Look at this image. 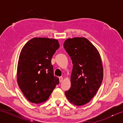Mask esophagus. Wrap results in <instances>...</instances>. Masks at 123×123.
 <instances>
[{
  "label": "esophagus",
  "instance_id": "1",
  "mask_svg": "<svg viewBox=\"0 0 123 123\" xmlns=\"http://www.w3.org/2000/svg\"><path fill=\"white\" fill-rule=\"evenodd\" d=\"M63 77H59V81H60V82H61L62 81H63Z\"/></svg>",
  "mask_w": 123,
  "mask_h": 123
}]
</instances>
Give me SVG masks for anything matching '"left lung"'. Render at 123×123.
<instances>
[{"label":"left lung","mask_w":123,"mask_h":123,"mask_svg":"<svg viewBox=\"0 0 123 123\" xmlns=\"http://www.w3.org/2000/svg\"><path fill=\"white\" fill-rule=\"evenodd\" d=\"M63 45L73 63L71 87L65 91V95L73 105L83 106L96 95L103 81L104 70L100 55L85 37L67 38Z\"/></svg>","instance_id":"8db88e82"}]
</instances>
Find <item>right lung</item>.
<instances>
[{
  "instance_id": "obj_1",
  "label": "right lung",
  "mask_w": 123,
  "mask_h": 123,
  "mask_svg": "<svg viewBox=\"0 0 123 123\" xmlns=\"http://www.w3.org/2000/svg\"><path fill=\"white\" fill-rule=\"evenodd\" d=\"M59 47L55 39L34 37L20 51L17 81L23 95L32 103L46 101L59 84V78L54 75L51 60Z\"/></svg>"
}]
</instances>
